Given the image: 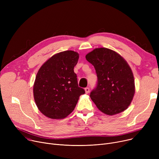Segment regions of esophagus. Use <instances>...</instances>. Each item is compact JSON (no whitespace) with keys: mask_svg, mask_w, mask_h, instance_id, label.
Masks as SVG:
<instances>
[{"mask_svg":"<svg viewBox=\"0 0 159 159\" xmlns=\"http://www.w3.org/2000/svg\"><path fill=\"white\" fill-rule=\"evenodd\" d=\"M85 92H86V93H87V94L89 92V88H85Z\"/></svg>","mask_w":159,"mask_h":159,"instance_id":"1","label":"esophagus"}]
</instances>
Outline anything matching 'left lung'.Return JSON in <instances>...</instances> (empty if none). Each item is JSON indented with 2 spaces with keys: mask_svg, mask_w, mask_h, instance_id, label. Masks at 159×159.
<instances>
[{
  "mask_svg": "<svg viewBox=\"0 0 159 159\" xmlns=\"http://www.w3.org/2000/svg\"><path fill=\"white\" fill-rule=\"evenodd\" d=\"M98 78L89 97L98 109L107 115L126 110L134 97L135 79L130 66L118 53L106 48H95L86 55Z\"/></svg>",
  "mask_w": 159,
  "mask_h": 159,
  "instance_id": "left-lung-1",
  "label": "left lung"
}]
</instances>
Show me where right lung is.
Listing matches in <instances>:
<instances>
[{
  "instance_id": "1",
  "label": "right lung",
  "mask_w": 159,
  "mask_h": 159,
  "mask_svg": "<svg viewBox=\"0 0 159 159\" xmlns=\"http://www.w3.org/2000/svg\"><path fill=\"white\" fill-rule=\"evenodd\" d=\"M79 54L71 50L50 57L39 70L33 97L39 111L52 119H64L75 109L79 97L85 93L79 87L74 67Z\"/></svg>"
}]
</instances>
